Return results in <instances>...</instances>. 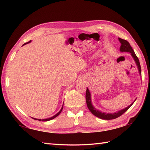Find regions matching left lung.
<instances>
[{
	"label": "left lung",
	"instance_id": "8db88e82",
	"mask_svg": "<svg viewBox=\"0 0 150 150\" xmlns=\"http://www.w3.org/2000/svg\"><path fill=\"white\" fill-rule=\"evenodd\" d=\"M118 40L121 43V46H120V50L121 51V52H130V53L131 55H132V57L134 59V60H135V62L136 63V65H138L139 74H141L140 63H139L138 58V57L136 56L135 53H134L132 47H131V45H130V44H129V42L128 41H126V40L121 39V38H118ZM85 98H86V103H87V107H88V109H89V110L91 112V113H92L93 115H95V116H96V117L99 118L100 119H103V120H112V119H115L116 118L119 117V116L122 115L126 111L128 110V108H130V106L133 105V103H134V102L132 104H131L130 106H128V107H126V108L123 109V110L118 111L117 112L109 114V113L102 112H100L99 110H96L95 108L93 107V106L92 105V103H91V94H90L89 91H88V88H87V91H86Z\"/></svg>",
	"mask_w": 150,
	"mask_h": 150
}]
</instances>
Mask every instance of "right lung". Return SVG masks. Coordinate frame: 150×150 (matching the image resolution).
Returning <instances> with one entry per match:
<instances>
[{
  "label": "right lung",
  "instance_id": "1",
  "mask_svg": "<svg viewBox=\"0 0 150 150\" xmlns=\"http://www.w3.org/2000/svg\"><path fill=\"white\" fill-rule=\"evenodd\" d=\"M30 42H31V41H29L28 42H27V43H25L24 44H23V45H25V44H28V43H30ZM62 109H63V106H62V109H61V110H60V111L59 112H58L57 114H56V115H54V116H52V117L50 118H47V119H43V120H41V119H35V118H34V119H35V120H40V121H41V120H42V121H49V120H52V119L55 118V117H57V116L58 115H59V114L61 113V112L62 111Z\"/></svg>",
  "mask_w": 150,
  "mask_h": 150
}]
</instances>
